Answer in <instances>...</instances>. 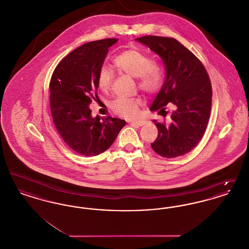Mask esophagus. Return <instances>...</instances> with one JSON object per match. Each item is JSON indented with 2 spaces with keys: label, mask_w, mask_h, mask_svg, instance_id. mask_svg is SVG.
Returning a JSON list of instances; mask_svg holds the SVG:
<instances>
[{
  "label": "esophagus",
  "mask_w": 249,
  "mask_h": 249,
  "mask_svg": "<svg viewBox=\"0 0 249 249\" xmlns=\"http://www.w3.org/2000/svg\"><path fill=\"white\" fill-rule=\"evenodd\" d=\"M130 124L132 125H136V126H139V127H142L144 124H146V120H131L130 121Z\"/></svg>",
  "instance_id": "obj_1"
}]
</instances>
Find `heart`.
I'll list each match as a JSON object with an SVG mask.
<instances>
[{
	"label": "heart",
	"mask_w": 249,
	"mask_h": 249,
	"mask_svg": "<svg viewBox=\"0 0 249 249\" xmlns=\"http://www.w3.org/2000/svg\"><path fill=\"white\" fill-rule=\"evenodd\" d=\"M115 67L124 73L137 78L140 89L152 93L158 90L163 81V70L158 63L152 62L147 55L134 49L121 52L113 59ZM113 71L108 67H102L98 72L97 84L101 90L108 91L113 82ZM141 100L138 98L119 97L112 105V110L119 116L130 119L137 115Z\"/></svg>",
	"instance_id": "heart-1"
}]
</instances>
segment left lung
<instances>
[{"label":"left lung","mask_w":249,"mask_h":249,"mask_svg":"<svg viewBox=\"0 0 249 249\" xmlns=\"http://www.w3.org/2000/svg\"><path fill=\"white\" fill-rule=\"evenodd\" d=\"M135 40L156 53L165 66V81L150 111L163 116L164 107H174L170 123L153 120L158 137L151 147L169 159L187 154L200 142L209 120L212 86L207 71L200 59L174 38L147 36Z\"/></svg>","instance_id":"obj_1"}]
</instances>
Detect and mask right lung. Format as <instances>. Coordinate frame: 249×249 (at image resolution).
Listing matches in <instances>:
<instances>
[{
  "label": "right lung",
  "mask_w": 249,
  "mask_h": 249,
  "mask_svg": "<svg viewBox=\"0 0 249 249\" xmlns=\"http://www.w3.org/2000/svg\"><path fill=\"white\" fill-rule=\"evenodd\" d=\"M117 42L104 39L85 44L61 59L52 74L49 99L53 122L62 140L78 154L105 152L126 124L112 117L93 118L89 108L98 89V72L108 48Z\"/></svg>",
  "instance_id": "right-lung-1"
}]
</instances>
